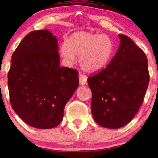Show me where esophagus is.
Masks as SVG:
<instances>
[{"label": "esophagus", "mask_w": 158, "mask_h": 158, "mask_svg": "<svg viewBox=\"0 0 158 158\" xmlns=\"http://www.w3.org/2000/svg\"><path fill=\"white\" fill-rule=\"evenodd\" d=\"M79 83L81 85H84L87 83V77L85 75H83V74H79Z\"/></svg>", "instance_id": "1"}]
</instances>
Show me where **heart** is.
<instances>
[{
	"mask_svg": "<svg viewBox=\"0 0 158 158\" xmlns=\"http://www.w3.org/2000/svg\"><path fill=\"white\" fill-rule=\"evenodd\" d=\"M114 51V43L109 36L88 32L72 34L61 45V56L72 64L76 56H79V64L87 72L94 73L102 69L110 60Z\"/></svg>",
	"mask_w": 158,
	"mask_h": 158,
	"instance_id": "obj_1",
	"label": "heart"
}]
</instances>
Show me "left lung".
<instances>
[{
	"mask_svg": "<svg viewBox=\"0 0 158 158\" xmlns=\"http://www.w3.org/2000/svg\"><path fill=\"white\" fill-rule=\"evenodd\" d=\"M110 62L88 77L92 92L91 112L99 126L116 129L128 123L138 111L149 82L146 54L128 36Z\"/></svg>",
	"mask_w": 158,
	"mask_h": 158,
	"instance_id": "8db88e82",
	"label": "left lung"
}]
</instances>
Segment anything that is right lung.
Returning a JSON list of instances; mask_svg holds the SVG:
<instances>
[{"label": "right lung", "instance_id": "obj_1", "mask_svg": "<svg viewBox=\"0 0 158 158\" xmlns=\"http://www.w3.org/2000/svg\"><path fill=\"white\" fill-rule=\"evenodd\" d=\"M58 41L48 30L30 32L12 56L8 73L11 106L23 122L40 129L60 124L79 86L78 71L60 66Z\"/></svg>", "mask_w": 158, "mask_h": 158}]
</instances>
